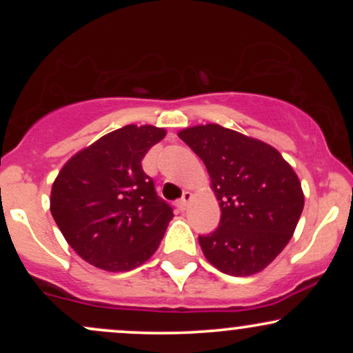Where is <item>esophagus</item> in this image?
Here are the masks:
<instances>
[{"label": "esophagus", "mask_w": 353, "mask_h": 353, "mask_svg": "<svg viewBox=\"0 0 353 353\" xmlns=\"http://www.w3.org/2000/svg\"><path fill=\"white\" fill-rule=\"evenodd\" d=\"M190 199H192V194H190L189 190H185V192L182 194L181 199L176 202V205H177V208H179V210H185V209H188Z\"/></svg>", "instance_id": "1"}]
</instances>
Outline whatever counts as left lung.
Masks as SVG:
<instances>
[{
    "label": "left lung",
    "mask_w": 353,
    "mask_h": 353,
    "mask_svg": "<svg viewBox=\"0 0 353 353\" xmlns=\"http://www.w3.org/2000/svg\"><path fill=\"white\" fill-rule=\"evenodd\" d=\"M179 137L208 168L221 205L219 228L199 236L221 272H261L289 244L303 209L297 174L272 145L219 124L194 125Z\"/></svg>",
    "instance_id": "obj_1"
}]
</instances>
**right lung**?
<instances>
[{"instance_id": "1", "label": "right lung", "mask_w": 353, "mask_h": 353, "mask_svg": "<svg viewBox=\"0 0 353 353\" xmlns=\"http://www.w3.org/2000/svg\"><path fill=\"white\" fill-rule=\"evenodd\" d=\"M165 131L124 125L72 156L51 189V214L81 259L108 272L144 264L174 217L141 161Z\"/></svg>"}]
</instances>
